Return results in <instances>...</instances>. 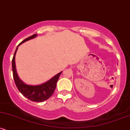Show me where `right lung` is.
I'll list each match as a JSON object with an SVG mask.
<instances>
[{"mask_svg": "<svg viewBox=\"0 0 130 130\" xmlns=\"http://www.w3.org/2000/svg\"><path fill=\"white\" fill-rule=\"evenodd\" d=\"M37 36V34H34L31 37L25 39L22 41L18 46L22 44L23 43L29 40L34 38ZM18 46L17 47L16 50L15 51L14 55H13V59H12V71H13V77L17 87L19 89L20 92L29 100L32 102H41L45 101L46 100L48 99L53 94L56 87V83L60 76V74L62 73V71L54 76L53 77L51 78L50 80L41 85L38 86H31V85H27L25 84L22 80L19 78L17 73L16 66H15V54L17 51Z\"/></svg>", "mask_w": 130, "mask_h": 130, "instance_id": "1", "label": "right lung"}]
</instances>
